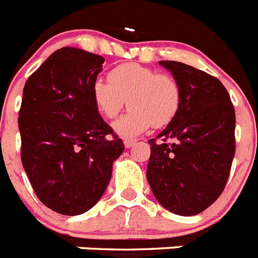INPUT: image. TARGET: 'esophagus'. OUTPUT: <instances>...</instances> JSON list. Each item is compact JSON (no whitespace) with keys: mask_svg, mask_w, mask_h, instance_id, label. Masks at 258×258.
Wrapping results in <instances>:
<instances>
[{"mask_svg":"<svg viewBox=\"0 0 258 258\" xmlns=\"http://www.w3.org/2000/svg\"><path fill=\"white\" fill-rule=\"evenodd\" d=\"M134 143H136V141H133V140H125L124 141V146L126 147V149H131V147H133Z\"/></svg>","mask_w":258,"mask_h":258,"instance_id":"esophagus-1","label":"esophagus"}]
</instances>
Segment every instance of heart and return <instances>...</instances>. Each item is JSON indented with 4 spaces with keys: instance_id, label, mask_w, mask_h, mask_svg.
<instances>
[{
    "instance_id": "b5f03b06",
    "label": "heart",
    "mask_w": 258,
    "mask_h": 258,
    "mask_svg": "<svg viewBox=\"0 0 258 258\" xmlns=\"http://www.w3.org/2000/svg\"><path fill=\"white\" fill-rule=\"evenodd\" d=\"M108 83L94 81L90 98L106 118H115L126 101L131 111L113 122V131L122 138H136L152 125L165 126L178 113L181 89L168 75L138 63H124L109 71Z\"/></svg>"
}]
</instances>
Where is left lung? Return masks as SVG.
<instances>
[{
  "label": "left lung",
  "mask_w": 258,
  "mask_h": 258,
  "mask_svg": "<svg viewBox=\"0 0 258 258\" xmlns=\"http://www.w3.org/2000/svg\"><path fill=\"white\" fill-rule=\"evenodd\" d=\"M181 89V107L151 145L147 181L178 216L206 211L222 194L235 155V109L220 80L181 61L160 60Z\"/></svg>",
  "instance_id": "obj_1"
}]
</instances>
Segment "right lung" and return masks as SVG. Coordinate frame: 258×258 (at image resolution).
Listing matches in <instances>:
<instances>
[{
    "mask_svg": "<svg viewBox=\"0 0 258 258\" xmlns=\"http://www.w3.org/2000/svg\"><path fill=\"white\" fill-rule=\"evenodd\" d=\"M103 56L56 50L29 76L19 111L22 163L38 199L64 216L93 208L124 151L90 98ZM109 135H113L111 139Z\"/></svg>",
    "mask_w": 258,
    "mask_h": 258,
    "instance_id": "add662e5",
    "label": "right lung"
}]
</instances>
